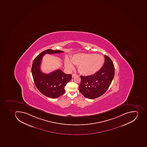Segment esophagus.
I'll return each mask as SVG.
<instances>
[{
    "label": "esophagus",
    "mask_w": 147,
    "mask_h": 147,
    "mask_svg": "<svg viewBox=\"0 0 147 147\" xmlns=\"http://www.w3.org/2000/svg\"><path fill=\"white\" fill-rule=\"evenodd\" d=\"M77 75V74H72V78H74V77H75V76H76Z\"/></svg>",
    "instance_id": "esophagus-1"
}]
</instances>
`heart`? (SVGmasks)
I'll return each instance as SVG.
<instances>
[{
    "instance_id": "b5f03b06",
    "label": "heart",
    "mask_w": 147,
    "mask_h": 147,
    "mask_svg": "<svg viewBox=\"0 0 147 147\" xmlns=\"http://www.w3.org/2000/svg\"><path fill=\"white\" fill-rule=\"evenodd\" d=\"M104 57L96 54H78L71 58V62L66 59L65 65L69 69L74 67V65H79L78 69L85 75H92L98 72L101 68L104 63Z\"/></svg>"
}]
</instances>
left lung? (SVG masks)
I'll list each match as a JSON object with an SVG mask.
<instances>
[{
    "label": "left lung",
    "instance_id": "left-lung-1",
    "mask_svg": "<svg viewBox=\"0 0 147 147\" xmlns=\"http://www.w3.org/2000/svg\"><path fill=\"white\" fill-rule=\"evenodd\" d=\"M104 65L93 75L80 76L79 86L80 93L87 98L94 99L104 94L109 88L115 74V67L111 59L105 55Z\"/></svg>",
    "mask_w": 147,
    "mask_h": 147
}]
</instances>
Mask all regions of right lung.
Masks as SVG:
<instances>
[{
	"label": "right lung",
	"mask_w": 147,
	"mask_h": 147,
	"mask_svg": "<svg viewBox=\"0 0 147 147\" xmlns=\"http://www.w3.org/2000/svg\"><path fill=\"white\" fill-rule=\"evenodd\" d=\"M63 52L61 50L47 49L37 55L33 61L31 73L36 87L42 94L52 98H56L63 94L65 92V86L72 79V75L65 74L61 69L49 74H44L40 69L41 61L45 54Z\"/></svg>",
	"instance_id": "1"
}]
</instances>
